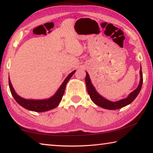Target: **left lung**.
I'll list each match as a JSON object with an SVG mask.
<instances>
[{
	"mask_svg": "<svg viewBox=\"0 0 153 153\" xmlns=\"http://www.w3.org/2000/svg\"><path fill=\"white\" fill-rule=\"evenodd\" d=\"M140 83L138 88H137L135 90H134L132 92H131L127 98L122 100H118V101L116 102L110 101V100L106 99V98L102 97V96H100L98 94L97 92V90H95L94 87L93 86V85L92 84L89 75L87 72L86 78H85V82H86V84L88 93V94L90 95V97L91 98V100L96 105L99 106V107L102 108H106V109L115 110L119 109V108H121L123 107H126V106L130 104L131 102H132L134 101V100L137 97V96L138 95L139 92L142 88V82H143V77H142V72L141 68L140 70Z\"/></svg>",
	"mask_w": 153,
	"mask_h": 153,
	"instance_id": "8db88e82",
	"label": "left lung"
}]
</instances>
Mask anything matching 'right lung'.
Returning <instances> with one entry per match:
<instances>
[{"instance_id":"obj_1","label":"right lung","mask_w":153,"mask_h":153,"mask_svg":"<svg viewBox=\"0 0 153 153\" xmlns=\"http://www.w3.org/2000/svg\"><path fill=\"white\" fill-rule=\"evenodd\" d=\"M75 71H72L71 74L68 75V76L64 80L63 84L61 85L60 88L58 89L55 94L50 98H48V99L30 100L22 98L19 95H17V93L15 92V90L13 88L10 78L9 79V88L10 90H11V94L13 97L14 99L22 107L26 108L27 110L35 111V112H45V111H47L53 109V108H55L59 105V102H61L62 97H63L64 94L67 83L69 81V79L71 78V76L74 74Z\"/></svg>"}]
</instances>
